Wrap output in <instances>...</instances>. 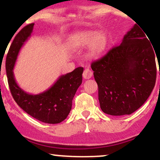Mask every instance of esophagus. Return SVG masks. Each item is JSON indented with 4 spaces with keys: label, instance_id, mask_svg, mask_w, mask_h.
<instances>
[{
    "label": "esophagus",
    "instance_id": "obj_1",
    "mask_svg": "<svg viewBox=\"0 0 160 160\" xmlns=\"http://www.w3.org/2000/svg\"><path fill=\"white\" fill-rule=\"evenodd\" d=\"M92 75H93V72H92V71L90 69L88 68H86L84 70L83 72V78H85V79H89V78H91Z\"/></svg>",
    "mask_w": 160,
    "mask_h": 160
}]
</instances>
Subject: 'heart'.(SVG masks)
Returning <instances> with one entry per match:
<instances>
[{
	"mask_svg": "<svg viewBox=\"0 0 160 160\" xmlns=\"http://www.w3.org/2000/svg\"><path fill=\"white\" fill-rule=\"evenodd\" d=\"M71 44L73 46H89V54L92 58L100 56L106 49L108 44V36L104 32L86 31L78 32L72 36Z\"/></svg>",
	"mask_w": 160,
	"mask_h": 160,
	"instance_id": "obj_1",
	"label": "heart"
}]
</instances>
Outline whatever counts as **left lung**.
Segmentation results:
<instances>
[{
    "label": "left lung",
    "instance_id": "8db88e82",
    "mask_svg": "<svg viewBox=\"0 0 160 160\" xmlns=\"http://www.w3.org/2000/svg\"><path fill=\"white\" fill-rule=\"evenodd\" d=\"M154 51L145 33L136 24L121 45L91 63L104 113L130 114L145 102L156 83Z\"/></svg>",
    "mask_w": 160,
    "mask_h": 160
}]
</instances>
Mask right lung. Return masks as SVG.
<instances>
[{"label":"right lung","mask_w":160,"mask_h":160,"mask_svg":"<svg viewBox=\"0 0 160 160\" xmlns=\"http://www.w3.org/2000/svg\"><path fill=\"white\" fill-rule=\"evenodd\" d=\"M33 25L29 24L22 28L9 47L6 58L9 87L14 100L26 113L43 123H59L67 118L72 108V99L82 82L84 69L78 67L61 76L52 87L38 94H31L22 90L16 83L13 68L21 48L31 37Z\"/></svg>","instance_id":"add662e5"}]
</instances>
